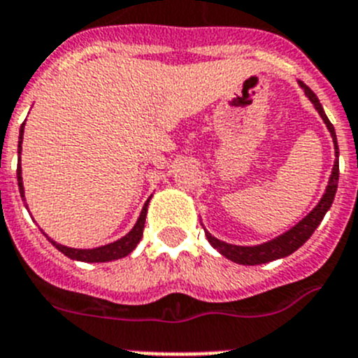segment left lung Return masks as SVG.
<instances>
[{
  "label": "left lung",
  "mask_w": 358,
  "mask_h": 358,
  "mask_svg": "<svg viewBox=\"0 0 358 358\" xmlns=\"http://www.w3.org/2000/svg\"><path fill=\"white\" fill-rule=\"evenodd\" d=\"M303 86L304 93H306V97L312 101V104L315 106V110L319 111V115L324 120L326 127L331 133V138H334L335 144V155H337V160L334 164V169H331V176H329L328 187H326V192L322 194L321 201L317 203L315 209L308 214V216H304L299 223L295 227H292L290 231L281 234L279 238L272 239V241H266V243L256 245V247H239V245H231L225 243V241H220L214 236H210V232L205 231V236H207V241L216 248L217 252L225 256L227 259L234 261V263H239V265H263V263H268V261L279 259V257H287L290 256L292 252H295L297 248L301 247L303 243H306V239L313 234L319 223L322 222V217L324 214L328 213V209L334 203L335 192H337V183H338V145H337V135H335L334 124L329 122L328 117H326L324 110H322L321 102L317 99L315 93L308 88L306 85L299 83Z\"/></svg>",
  "instance_id": "obj_1"
}]
</instances>
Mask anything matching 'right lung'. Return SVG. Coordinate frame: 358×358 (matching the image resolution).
I'll return each instance as SVG.
<instances>
[{
  "instance_id": "add662e5",
  "label": "right lung",
  "mask_w": 358,
  "mask_h": 358,
  "mask_svg": "<svg viewBox=\"0 0 358 358\" xmlns=\"http://www.w3.org/2000/svg\"><path fill=\"white\" fill-rule=\"evenodd\" d=\"M23 131H24V124H21L20 129V144H17V153H21V142H23ZM17 185H20V192L21 198L24 196L23 191V178H21V167H17ZM149 201V200H148ZM148 201H145L144 209H142L141 217H138V222L135 223L131 231L127 232L124 238H120L119 241H113L110 245H104V247H97V248H68L64 245L55 243L54 239H50L52 245H54L57 250L68 256L70 259L76 261H85V263H104V261H113V259H120V257L127 256V254H131L135 250V247L138 245V241L142 239V234H144V223H145V214H148Z\"/></svg>"
}]
</instances>
